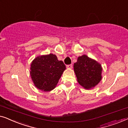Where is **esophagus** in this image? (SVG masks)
<instances>
[{
  "label": "esophagus",
  "instance_id": "1",
  "mask_svg": "<svg viewBox=\"0 0 128 128\" xmlns=\"http://www.w3.org/2000/svg\"><path fill=\"white\" fill-rule=\"evenodd\" d=\"M66 67H67L68 68H72V64L67 65V66H66Z\"/></svg>",
  "mask_w": 128,
  "mask_h": 128
}]
</instances>
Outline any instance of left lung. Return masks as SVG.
Listing matches in <instances>:
<instances>
[{
    "instance_id": "8db88e82",
    "label": "left lung",
    "mask_w": 128,
    "mask_h": 128,
    "mask_svg": "<svg viewBox=\"0 0 128 128\" xmlns=\"http://www.w3.org/2000/svg\"><path fill=\"white\" fill-rule=\"evenodd\" d=\"M74 68L78 82L85 89L94 87L102 80L101 65L87 56L79 57Z\"/></svg>"
}]
</instances>
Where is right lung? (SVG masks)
<instances>
[{
  "mask_svg": "<svg viewBox=\"0 0 128 128\" xmlns=\"http://www.w3.org/2000/svg\"><path fill=\"white\" fill-rule=\"evenodd\" d=\"M66 66L56 55L41 56L34 59L30 66V74L34 84L39 89L50 91L56 86Z\"/></svg>",
  "mask_w": 128,
  "mask_h": 128,
  "instance_id": "obj_1",
  "label": "right lung"
}]
</instances>
